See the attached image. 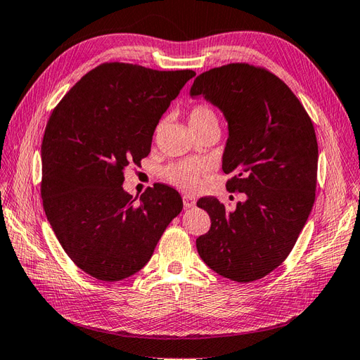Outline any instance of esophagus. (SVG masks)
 Wrapping results in <instances>:
<instances>
[{"label": "esophagus", "instance_id": "34e87169", "mask_svg": "<svg viewBox=\"0 0 360 360\" xmlns=\"http://www.w3.org/2000/svg\"><path fill=\"white\" fill-rule=\"evenodd\" d=\"M183 204H184V207H186V209H191V207H195L197 201H195V198L191 197V195H183Z\"/></svg>", "mask_w": 360, "mask_h": 360}]
</instances>
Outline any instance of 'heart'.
<instances>
[{
    "label": "heart",
    "instance_id": "heart-1",
    "mask_svg": "<svg viewBox=\"0 0 360 360\" xmlns=\"http://www.w3.org/2000/svg\"><path fill=\"white\" fill-rule=\"evenodd\" d=\"M217 110L209 104H197L189 112V127L192 131L204 127H218ZM209 172V165L202 160H184L172 163L163 171V177L169 183L184 189H193L204 174Z\"/></svg>",
    "mask_w": 360,
    "mask_h": 360
}]
</instances>
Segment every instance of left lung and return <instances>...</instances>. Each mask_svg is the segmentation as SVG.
<instances>
[{
	"label": "left lung",
	"mask_w": 360,
	"mask_h": 360,
	"mask_svg": "<svg viewBox=\"0 0 360 360\" xmlns=\"http://www.w3.org/2000/svg\"><path fill=\"white\" fill-rule=\"evenodd\" d=\"M224 115L229 139L222 171L229 191L245 193L235 210L200 198L210 230L197 239L200 257L219 276L248 283L283 264L312 210L318 143L312 120L277 75L248 63L200 74L191 96Z\"/></svg>",
	"instance_id": "left-lung-1"
}]
</instances>
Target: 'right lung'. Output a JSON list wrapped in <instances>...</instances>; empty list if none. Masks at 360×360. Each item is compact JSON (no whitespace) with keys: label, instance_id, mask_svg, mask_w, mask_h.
<instances>
[{"label":"right lung","instance_id":"1","mask_svg":"<svg viewBox=\"0 0 360 360\" xmlns=\"http://www.w3.org/2000/svg\"><path fill=\"white\" fill-rule=\"evenodd\" d=\"M195 72L103 63L56 105L42 141L41 195L56 238L74 264L103 281L142 269L183 209L156 183L141 198L122 189L124 169L151 150L153 133Z\"/></svg>","mask_w":360,"mask_h":360}]
</instances>
